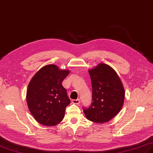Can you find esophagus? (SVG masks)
I'll return each mask as SVG.
<instances>
[{
    "label": "esophagus",
    "instance_id": "34e87169",
    "mask_svg": "<svg viewBox=\"0 0 153 153\" xmlns=\"http://www.w3.org/2000/svg\"><path fill=\"white\" fill-rule=\"evenodd\" d=\"M71 102H72L73 104H75V105H79L80 103V100L79 99H73L71 100Z\"/></svg>",
    "mask_w": 153,
    "mask_h": 153
}]
</instances>
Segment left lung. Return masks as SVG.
Instances as JSON below:
<instances>
[{"label": "left lung", "instance_id": "8db88e82", "mask_svg": "<svg viewBox=\"0 0 153 153\" xmlns=\"http://www.w3.org/2000/svg\"><path fill=\"white\" fill-rule=\"evenodd\" d=\"M92 85V102L83 107L86 118L102 123L118 114L123 104L125 91L121 80L112 68L100 64L89 71Z\"/></svg>", "mask_w": 153, "mask_h": 153}]
</instances>
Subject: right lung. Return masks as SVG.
I'll return each mask as SVG.
<instances>
[{
	"label": "right lung",
	"instance_id": "right-lung-1",
	"mask_svg": "<svg viewBox=\"0 0 153 153\" xmlns=\"http://www.w3.org/2000/svg\"><path fill=\"white\" fill-rule=\"evenodd\" d=\"M69 70H59L56 65L45 66L35 74L28 85L26 100L32 116L41 124L52 126L59 123L70 105L62 81Z\"/></svg>",
	"mask_w": 153,
	"mask_h": 153
}]
</instances>
